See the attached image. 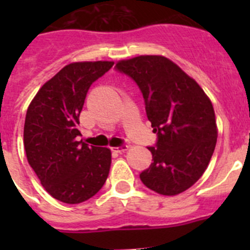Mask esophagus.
<instances>
[{
	"label": "esophagus",
	"mask_w": 250,
	"mask_h": 250,
	"mask_svg": "<svg viewBox=\"0 0 250 250\" xmlns=\"http://www.w3.org/2000/svg\"><path fill=\"white\" fill-rule=\"evenodd\" d=\"M127 148H128V145H125V144H122V145L116 146V147H112V151H115V152H123V151H125Z\"/></svg>",
	"instance_id": "esophagus-1"
}]
</instances>
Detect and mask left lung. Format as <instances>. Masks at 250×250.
Listing matches in <instances>:
<instances>
[{
    "instance_id": "8db88e82",
    "label": "left lung",
    "mask_w": 250,
    "mask_h": 250,
    "mask_svg": "<svg viewBox=\"0 0 250 250\" xmlns=\"http://www.w3.org/2000/svg\"><path fill=\"white\" fill-rule=\"evenodd\" d=\"M116 71L137 83L157 140L148 146L150 167L140 180L165 196L184 192L202 176L215 148L218 129L210 100L193 78L161 55L118 62Z\"/></svg>"
}]
</instances>
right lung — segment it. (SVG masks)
Listing matches in <instances>:
<instances>
[{"instance_id": "add662e5", "label": "right lung", "mask_w": 250, "mask_h": 250, "mask_svg": "<svg viewBox=\"0 0 250 250\" xmlns=\"http://www.w3.org/2000/svg\"><path fill=\"white\" fill-rule=\"evenodd\" d=\"M113 66L112 62H72L44 83L25 117L27 162L55 200L77 204L104 186L111 151L78 141L80 113L90 85Z\"/></svg>"}]
</instances>
